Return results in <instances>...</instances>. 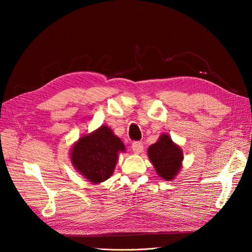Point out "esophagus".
<instances>
[{
  "instance_id": "1",
  "label": "esophagus",
  "mask_w": 252,
  "mask_h": 252,
  "mask_svg": "<svg viewBox=\"0 0 252 252\" xmlns=\"http://www.w3.org/2000/svg\"><path fill=\"white\" fill-rule=\"evenodd\" d=\"M132 151L134 154H141L143 152V144L140 142H134L132 144Z\"/></svg>"
}]
</instances>
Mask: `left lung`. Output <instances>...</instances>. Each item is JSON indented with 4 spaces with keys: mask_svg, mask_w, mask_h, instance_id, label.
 Returning a JSON list of instances; mask_svg holds the SVG:
<instances>
[{
    "mask_svg": "<svg viewBox=\"0 0 252 252\" xmlns=\"http://www.w3.org/2000/svg\"><path fill=\"white\" fill-rule=\"evenodd\" d=\"M147 155L157 174L163 180L172 181L183 165V151L167 133H162L158 141L148 147Z\"/></svg>",
    "mask_w": 252,
    "mask_h": 252,
    "instance_id": "8db88e82",
    "label": "left lung"
}]
</instances>
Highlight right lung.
Wrapping results in <instances>:
<instances>
[{
    "mask_svg": "<svg viewBox=\"0 0 252 252\" xmlns=\"http://www.w3.org/2000/svg\"><path fill=\"white\" fill-rule=\"evenodd\" d=\"M126 146L107 126L84 134L70 149V161L77 172L93 184L108 180Z\"/></svg>",
    "mask_w": 252,
    "mask_h": 252,
    "instance_id": "right-lung-1",
    "label": "right lung"
}]
</instances>
